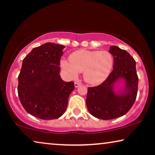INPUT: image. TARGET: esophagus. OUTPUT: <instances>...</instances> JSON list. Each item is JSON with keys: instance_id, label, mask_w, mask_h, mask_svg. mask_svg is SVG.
I'll return each mask as SVG.
<instances>
[{"instance_id": "34e87169", "label": "esophagus", "mask_w": 155, "mask_h": 155, "mask_svg": "<svg viewBox=\"0 0 155 155\" xmlns=\"http://www.w3.org/2000/svg\"><path fill=\"white\" fill-rule=\"evenodd\" d=\"M81 85V83H79V82H75V83H74V87H79Z\"/></svg>"}]
</instances>
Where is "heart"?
<instances>
[{
    "mask_svg": "<svg viewBox=\"0 0 155 155\" xmlns=\"http://www.w3.org/2000/svg\"><path fill=\"white\" fill-rule=\"evenodd\" d=\"M69 60L61 61V68L68 77L75 78L79 72H83L84 79L93 85L104 82L113 67V58L107 51L77 50L71 54Z\"/></svg>",
    "mask_w": 155,
    "mask_h": 155,
    "instance_id": "b5f03b06",
    "label": "heart"
}]
</instances>
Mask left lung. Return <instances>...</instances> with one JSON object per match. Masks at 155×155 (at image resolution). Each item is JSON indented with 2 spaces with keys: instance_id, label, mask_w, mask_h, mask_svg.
<instances>
[{
  "instance_id": "1",
  "label": "left lung",
  "mask_w": 155,
  "mask_h": 155,
  "mask_svg": "<svg viewBox=\"0 0 155 155\" xmlns=\"http://www.w3.org/2000/svg\"><path fill=\"white\" fill-rule=\"evenodd\" d=\"M109 52L114 58L113 70L105 81L88 87L86 105L92 116L109 120L126 114L136 100L139 78L136 61L126 50L111 46ZM122 80L124 85L116 92L114 87Z\"/></svg>"
}]
</instances>
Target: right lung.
I'll list each match as a JSON object with an SVG mask.
<instances>
[{
	"instance_id": "right-lung-1",
	"label": "right lung",
	"mask_w": 155,
	"mask_h": 155,
	"mask_svg": "<svg viewBox=\"0 0 155 155\" xmlns=\"http://www.w3.org/2000/svg\"><path fill=\"white\" fill-rule=\"evenodd\" d=\"M64 45L46 43L34 48L23 61L18 75V94L25 110L44 120L64 114L68 98L74 89L73 81L60 76V60Z\"/></svg>"
}]
</instances>
